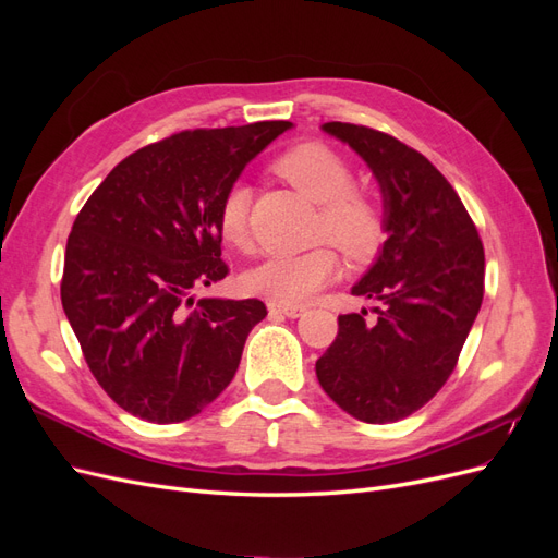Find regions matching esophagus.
I'll use <instances>...</instances> for the list:
<instances>
[{
    "mask_svg": "<svg viewBox=\"0 0 558 558\" xmlns=\"http://www.w3.org/2000/svg\"><path fill=\"white\" fill-rule=\"evenodd\" d=\"M269 314H272V316L298 318V316L305 314V307H286V305H272V302H269Z\"/></svg>",
    "mask_w": 558,
    "mask_h": 558,
    "instance_id": "obj_1",
    "label": "esophagus"
}]
</instances>
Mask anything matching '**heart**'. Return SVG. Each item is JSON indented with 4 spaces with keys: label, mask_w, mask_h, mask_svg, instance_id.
I'll use <instances>...</instances> for the list:
<instances>
[{
    "label": "heart",
    "mask_w": 558,
    "mask_h": 558,
    "mask_svg": "<svg viewBox=\"0 0 558 558\" xmlns=\"http://www.w3.org/2000/svg\"><path fill=\"white\" fill-rule=\"evenodd\" d=\"M275 170L295 191L320 205L316 232L342 248L347 258L373 260L386 240V214L377 195L353 189L349 162L332 148L318 142L298 144L275 162ZM251 191L244 183H232L218 205V232L234 246H248ZM340 272V258L324 244L293 256H272L244 275L246 291L272 305L300 307L312 300Z\"/></svg>",
    "instance_id": "b5f03b06"
}]
</instances>
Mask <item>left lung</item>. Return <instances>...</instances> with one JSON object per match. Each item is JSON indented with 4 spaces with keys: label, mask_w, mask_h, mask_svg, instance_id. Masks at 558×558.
Returning <instances> with one entry per match:
<instances>
[{
    "label": "left lung",
    "mask_w": 558,
    "mask_h": 558,
    "mask_svg": "<svg viewBox=\"0 0 558 558\" xmlns=\"http://www.w3.org/2000/svg\"><path fill=\"white\" fill-rule=\"evenodd\" d=\"M373 170L384 199L379 258L353 286L377 300V320L337 318V337L316 377L340 408L365 424L414 414L440 391L484 298V246L451 183L418 150L365 125L324 123Z\"/></svg>",
    "instance_id": "1"
}]
</instances>
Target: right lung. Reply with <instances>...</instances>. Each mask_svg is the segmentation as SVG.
Instances as JSON below:
<instances>
[{
    "label": "right lung",
    "mask_w": 558,
    "mask_h": 558,
    "mask_svg": "<svg viewBox=\"0 0 558 558\" xmlns=\"http://www.w3.org/2000/svg\"><path fill=\"white\" fill-rule=\"evenodd\" d=\"M293 128L183 130L118 162L72 226L62 310L93 377L125 412L179 424L221 396L260 300L202 298L228 275L218 205L244 167Z\"/></svg>",
    "instance_id": "add662e5"
}]
</instances>
